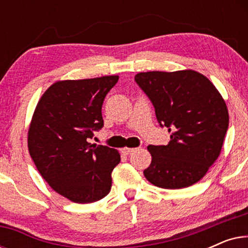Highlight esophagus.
<instances>
[{
	"instance_id": "obj_1",
	"label": "esophagus",
	"mask_w": 248,
	"mask_h": 248,
	"mask_svg": "<svg viewBox=\"0 0 248 248\" xmlns=\"http://www.w3.org/2000/svg\"><path fill=\"white\" fill-rule=\"evenodd\" d=\"M135 150H137V149H135V148H124L123 150H122V152H123L124 155H131L132 152H134Z\"/></svg>"
}]
</instances>
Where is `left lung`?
<instances>
[{
    "mask_svg": "<svg viewBox=\"0 0 248 248\" xmlns=\"http://www.w3.org/2000/svg\"><path fill=\"white\" fill-rule=\"evenodd\" d=\"M135 82L149 97L161 127L171 132L167 145H149L145 178L161 188L198 183L219 157L228 130L226 103L203 74L193 70L138 73Z\"/></svg>",
    "mask_w": 248,
    "mask_h": 248,
    "instance_id": "1",
    "label": "left lung"
}]
</instances>
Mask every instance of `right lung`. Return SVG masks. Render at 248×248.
Segmentation results:
<instances>
[{"label": "right lung", "instance_id": "1", "mask_svg": "<svg viewBox=\"0 0 248 248\" xmlns=\"http://www.w3.org/2000/svg\"><path fill=\"white\" fill-rule=\"evenodd\" d=\"M118 76L57 81L40 98L28 131V149L54 191L76 203H91L110 191L117 150L88 142L104 126L101 107Z\"/></svg>", "mask_w": 248, "mask_h": 248}]
</instances>
